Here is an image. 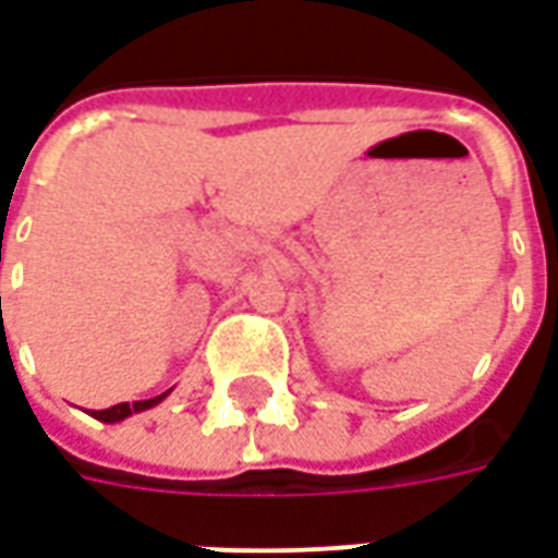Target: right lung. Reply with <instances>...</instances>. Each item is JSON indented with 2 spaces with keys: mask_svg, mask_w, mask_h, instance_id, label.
I'll list each match as a JSON object with an SVG mask.
<instances>
[{
  "mask_svg": "<svg viewBox=\"0 0 558 558\" xmlns=\"http://www.w3.org/2000/svg\"><path fill=\"white\" fill-rule=\"evenodd\" d=\"M167 398V391L163 395H158V398H148V400H137V403H116V407H110V410H98L95 412V418H101V421H122L128 418L131 412H143L148 410V407H155V403H160V400Z\"/></svg>",
  "mask_w": 558,
  "mask_h": 558,
  "instance_id": "obj_1",
  "label": "right lung"
}]
</instances>
